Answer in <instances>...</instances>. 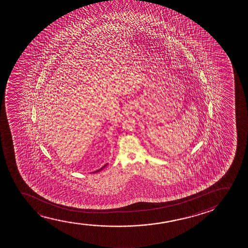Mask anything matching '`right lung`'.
Returning <instances> with one entry per match:
<instances>
[{
	"label": "right lung",
	"mask_w": 248,
	"mask_h": 248,
	"mask_svg": "<svg viewBox=\"0 0 248 248\" xmlns=\"http://www.w3.org/2000/svg\"><path fill=\"white\" fill-rule=\"evenodd\" d=\"M108 163H106L105 165H103V166L101 168V169H99V170H95V171H94V172H92V173H97V172H100L101 170H103V169H105L106 167L108 166Z\"/></svg>",
	"instance_id": "add662e5"
}]
</instances>
